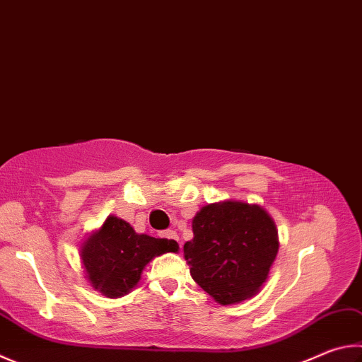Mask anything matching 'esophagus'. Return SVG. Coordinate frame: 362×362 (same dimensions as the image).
I'll return each mask as SVG.
<instances>
[{"mask_svg":"<svg viewBox=\"0 0 362 362\" xmlns=\"http://www.w3.org/2000/svg\"><path fill=\"white\" fill-rule=\"evenodd\" d=\"M161 238H166V239H169L170 242H174V244H179V248H182L180 240H179V235H177V233L173 231V229H168V231L161 233Z\"/></svg>","mask_w":362,"mask_h":362,"instance_id":"esophagus-1","label":"esophagus"}]
</instances>
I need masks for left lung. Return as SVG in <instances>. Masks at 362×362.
I'll return each mask as SVG.
<instances>
[{"label": "left lung", "instance_id": "left-lung-1", "mask_svg": "<svg viewBox=\"0 0 362 362\" xmlns=\"http://www.w3.org/2000/svg\"><path fill=\"white\" fill-rule=\"evenodd\" d=\"M192 225L183 255L196 284L221 305L253 298L279 252L272 216L256 204L225 201L204 206Z\"/></svg>", "mask_w": 362, "mask_h": 362}]
</instances>
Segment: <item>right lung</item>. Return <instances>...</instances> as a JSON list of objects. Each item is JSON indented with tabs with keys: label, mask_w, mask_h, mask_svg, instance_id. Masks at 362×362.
I'll use <instances>...</instances> for the list:
<instances>
[{
	"label": "right lung",
	"mask_w": 362,
	"mask_h": 362,
	"mask_svg": "<svg viewBox=\"0 0 362 362\" xmlns=\"http://www.w3.org/2000/svg\"><path fill=\"white\" fill-rule=\"evenodd\" d=\"M179 252V244L137 234L122 218L109 215L104 225L81 247L90 285L106 298H120L139 284L141 274L155 256Z\"/></svg>",
	"instance_id": "1"
}]
</instances>
